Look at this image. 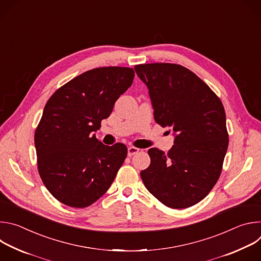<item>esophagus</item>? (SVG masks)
I'll list each match as a JSON object with an SVG mask.
<instances>
[{"instance_id":"esophagus-1","label":"esophagus","mask_w":261,"mask_h":261,"mask_svg":"<svg viewBox=\"0 0 261 261\" xmlns=\"http://www.w3.org/2000/svg\"><path fill=\"white\" fill-rule=\"evenodd\" d=\"M138 152H139V148H137V147H135V146H129V147H128V156H129V157H131V156L137 154Z\"/></svg>"}]
</instances>
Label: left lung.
<instances>
[{
    "instance_id": "obj_1",
    "label": "left lung",
    "mask_w": 261,
    "mask_h": 261,
    "mask_svg": "<svg viewBox=\"0 0 261 261\" xmlns=\"http://www.w3.org/2000/svg\"><path fill=\"white\" fill-rule=\"evenodd\" d=\"M134 69L148 89L156 123L175 135L167 154L156 147L147 151L151 164L140 172L141 179L166 206H192L221 174L229 140L224 107L204 82L180 65L152 63Z\"/></svg>"
}]
</instances>
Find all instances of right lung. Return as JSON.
<instances>
[{
	"label": "right lung",
	"instance_id": "add662e5",
	"mask_svg": "<svg viewBox=\"0 0 261 261\" xmlns=\"http://www.w3.org/2000/svg\"><path fill=\"white\" fill-rule=\"evenodd\" d=\"M134 75L128 67L92 69L57 90L45 104L34 137L37 165L45 187L60 202L87 207L113 184L127 146L105 145L93 132L110 116Z\"/></svg>",
	"mask_w": 261,
	"mask_h": 261
}]
</instances>
